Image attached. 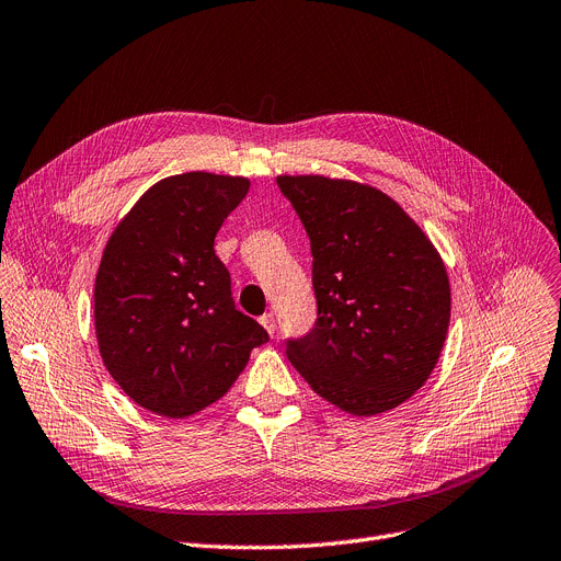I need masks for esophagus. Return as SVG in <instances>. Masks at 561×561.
Segmentation results:
<instances>
[{
  "mask_svg": "<svg viewBox=\"0 0 561 561\" xmlns=\"http://www.w3.org/2000/svg\"><path fill=\"white\" fill-rule=\"evenodd\" d=\"M260 324L264 327V331L270 333V335H274V333H276V319H274V314H272V312H264V314L260 317Z\"/></svg>",
  "mask_w": 561,
  "mask_h": 561,
  "instance_id": "obj_1",
  "label": "esophagus"
}]
</instances>
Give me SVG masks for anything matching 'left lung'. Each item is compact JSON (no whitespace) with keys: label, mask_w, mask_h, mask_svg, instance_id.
<instances>
[{"label":"left lung","mask_w":561,"mask_h":561,"mask_svg":"<svg viewBox=\"0 0 561 561\" xmlns=\"http://www.w3.org/2000/svg\"><path fill=\"white\" fill-rule=\"evenodd\" d=\"M310 237L317 324L287 358L335 409L371 417L404 404L440 358L451 310L432 239L377 186L278 175Z\"/></svg>","instance_id":"obj_1"}]
</instances>
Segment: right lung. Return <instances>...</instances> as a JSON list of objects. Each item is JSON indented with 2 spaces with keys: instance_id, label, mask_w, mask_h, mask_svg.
I'll return each instance as SVG.
<instances>
[{
  "instance_id": "1",
  "label": "right lung",
  "mask_w": 561,
  "mask_h": 561,
  "mask_svg": "<svg viewBox=\"0 0 561 561\" xmlns=\"http://www.w3.org/2000/svg\"><path fill=\"white\" fill-rule=\"evenodd\" d=\"M251 180L190 171L154 182L106 239L93 289L102 363L150 413L190 417L270 340L239 312L215 237Z\"/></svg>"
}]
</instances>
